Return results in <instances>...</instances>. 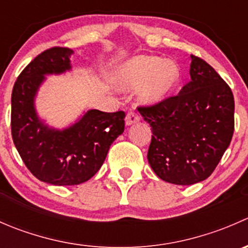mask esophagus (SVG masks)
I'll use <instances>...</instances> for the list:
<instances>
[{"mask_svg":"<svg viewBox=\"0 0 248 248\" xmlns=\"http://www.w3.org/2000/svg\"><path fill=\"white\" fill-rule=\"evenodd\" d=\"M140 121V116L137 112L129 111L126 116V124L127 126H131V124H137V122Z\"/></svg>","mask_w":248,"mask_h":248,"instance_id":"1","label":"esophagus"}]
</instances>
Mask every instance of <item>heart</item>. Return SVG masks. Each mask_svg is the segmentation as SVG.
<instances>
[{"mask_svg": "<svg viewBox=\"0 0 248 248\" xmlns=\"http://www.w3.org/2000/svg\"><path fill=\"white\" fill-rule=\"evenodd\" d=\"M179 79V69L171 61L156 56H137L117 69L115 81L122 90L139 89L144 103H156L163 99Z\"/></svg>", "mask_w": 248, "mask_h": 248, "instance_id": "heart-1", "label": "heart"}]
</instances>
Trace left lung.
<instances>
[{"instance_id":"obj_1","label":"left lung","mask_w":248,"mask_h":248,"mask_svg":"<svg viewBox=\"0 0 248 248\" xmlns=\"http://www.w3.org/2000/svg\"><path fill=\"white\" fill-rule=\"evenodd\" d=\"M191 81L179 94L138 110L152 129L147 161L163 181L197 184L221 161L234 133V96L219 74L191 55Z\"/></svg>"}]
</instances>
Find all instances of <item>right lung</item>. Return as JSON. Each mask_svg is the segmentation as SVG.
<instances>
[{"mask_svg": "<svg viewBox=\"0 0 248 248\" xmlns=\"http://www.w3.org/2000/svg\"><path fill=\"white\" fill-rule=\"evenodd\" d=\"M68 47L54 46L34 57L17 77L12 92V137L20 157L41 181L74 186L101 169L110 145L124 131V111L92 109L62 131L39 120L34 97L49 74L69 71Z\"/></svg>", "mask_w": 248, "mask_h": 248, "instance_id": "add662e5", "label": "right lung"}]
</instances>
